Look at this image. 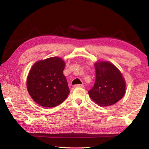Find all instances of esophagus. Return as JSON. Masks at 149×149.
<instances>
[{
	"label": "esophagus",
	"instance_id": "esophagus-1",
	"mask_svg": "<svg viewBox=\"0 0 149 149\" xmlns=\"http://www.w3.org/2000/svg\"><path fill=\"white\" fill-rule=\"evenodd\" d=\"M84 85L83 84H77V85H75L74 87H84Z\"/></svg>",
	"mask_w": 149,
	"mask_h": 149
}]
</instances>
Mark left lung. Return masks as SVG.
I'll use <instances>...</instances> for the list:
<instances>
[{"label": "left lung", "mask_w": 149, "mask_h": 149, "mask_svg": "<svg viewBox=\"0 0 149 149\" xmlns=\"http://www.w3.org/2000/svg\"><path fill=\"white\" fill-rule=\"evenodd\" d=\"M96 79L94 86L89 91V97L100 107L114 104L125 95L126 84L118 68L108 61L95 63Z\"/></svg>", "instance_id": "1"}]
</instances>
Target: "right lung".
I'll use <instances>...</instances> for the list:
<instances>
[{
  "mask_svg": "<svg viewBox=\"0 0 149 149\" xmlns=\"http://www.w3.org/2000/svg\"><path fill=\"white\" fill-rule=\"evenodd\" d=\"M65 62L60 57H51L35 62L27 78L29 95L41 107L52 108L64 101L70 93L63 74Z\"/></svg>",
  "mask_w": 149,
  "mask_h": 149,
  "instance_id": "1",
  "label": "right lung"
}]
</instances>
